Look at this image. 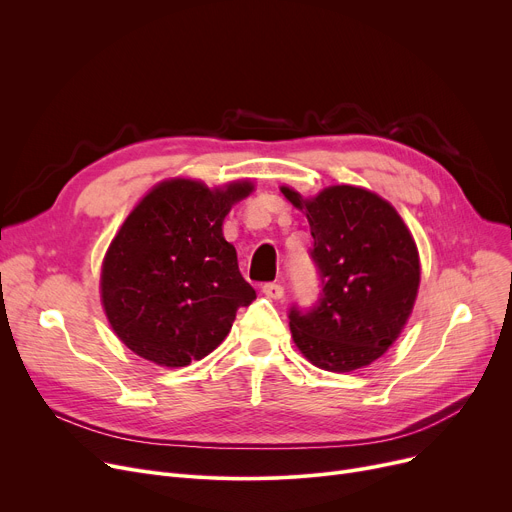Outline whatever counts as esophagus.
I'll use <instances>...</instances> for the list:
<instances>
[{
  "instance_id": "esophagus-1",
  "label": "esophagus",
  "mask_w": 512,
  "mask_h": 512,
  "mask_svg": "<svg viewBox=\"0 0 512 512\" xmlns=\"http://www.w3.org/2000/svg\"><path fill=\"white\" fill-rule=\"evenodd\" d=\"M261 292L267 299H274V301H280L284 297V288L280 284H263Z\"/></svg>"
}]
</instances>
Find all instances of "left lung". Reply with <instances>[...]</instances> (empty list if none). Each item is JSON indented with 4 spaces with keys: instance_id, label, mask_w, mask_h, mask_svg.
Instances as JSON below:
<instances>
[{
    "instance_id": "obj_1",
    "label": "left lung",
    "mask_w": 512,
    "mask_h": 512,
    "mask_svg": "<svg viewBox=\"0 0 512 512\" xmlns=\"http://www.w3.org/2000/svg\"><path fill=\"white\" fill-rule=\"evenodd\" d=\"M280 191L307 215L324 284L315 309L290 311L294 344L326 371L371 365L398 340L417 301L421 261L409 226L363 186L334 184L313 197L286 184Z\"/></svg>"
}]
</instances>
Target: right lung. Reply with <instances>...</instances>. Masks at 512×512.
<instances>
[{"mask_svg": "<svg viewBox=\"0 0 512 512\" xmlns=\"http://www.w3.org/2000/svg\"><path fill=\"white\" fill-rule=\"evenodd\" d=\"M253 180L207 186L195 178L157 182L132 207L101 263L99 294L114 334L159 367H186L228 336L238 307L255 299L224 238L230 209Z\"/></svg>", "mask_w": 512, "mask_h": 512, "instance_id": "add662e5", "label": "right lung"}]
</instances>
